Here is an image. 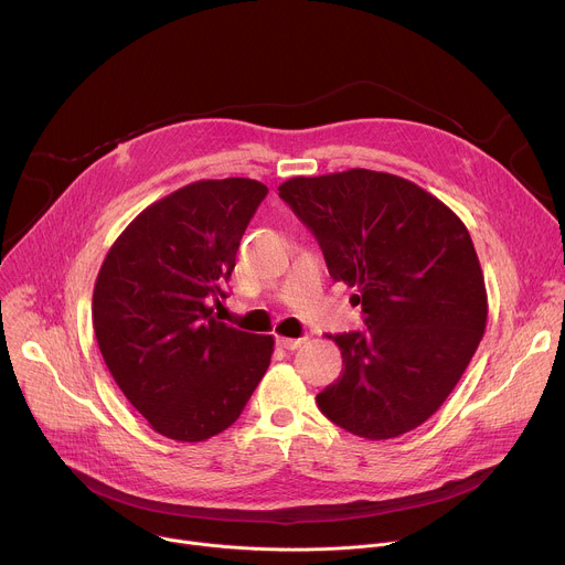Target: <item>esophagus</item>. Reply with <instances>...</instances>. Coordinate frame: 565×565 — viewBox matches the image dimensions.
Instances as JSON below:
<instances>
[{"instance_id": "obj_1", "label": "esophagus", "mask_w": 565, "mask_h": 565, "mask_svg": "<svg viewBox=\"0 0 565 565\" xmlns=\"http://www.w3.org/2000/svg\"><path fill=\"white\" fill-rule=\"evenodd\" d=\"M277 342H279L281 349H288V351H295V349H299L303 344V340H292V338H279Z\"/></svg>"}]
</instances>
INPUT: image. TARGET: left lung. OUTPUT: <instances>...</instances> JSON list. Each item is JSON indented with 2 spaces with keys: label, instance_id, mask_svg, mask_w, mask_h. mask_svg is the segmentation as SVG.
<instances>
[{
  "label": "left lung",
  "instance_id": "left-lung-1",
  "mask_svg": "<svg viewBox=\"0 0 565 565\" xmlns=\"http://www.w3.org/2000/svg\"><path fill=\"white\" fill-rule=\"evenodd\" d=\"M279 196L364 312L366 331L329 335L344 369L317 395L319 412L366 440L420 427L488 324L486 279L465 223L416 183L360 168L288 179Z\"/></svg>",
  "mask_w": 565,
  "mask_h": 565
}]
</instances>
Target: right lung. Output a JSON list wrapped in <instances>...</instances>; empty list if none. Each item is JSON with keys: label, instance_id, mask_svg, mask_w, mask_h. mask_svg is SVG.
<instances>
[{"label": "right lung", "instance_id": "add662e5", "mask_svg": "<svg viewBox=\"0 0 565 565\" xmlns=\"http://www.w3.org/2000/svg\"><path fill=\"white\" fill-rule=\"evenodd\" d=\"M268 188L196 181L145 207L114 241L94 288L109 373L160 436L201 443L227 429L262 382L275 340L223 324L236 250Z\"/></svg>", "mask_w": 565, "mask_h": 565}]
</instances>
